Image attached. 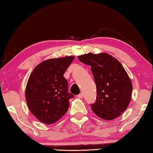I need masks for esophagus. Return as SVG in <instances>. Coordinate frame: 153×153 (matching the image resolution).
I'll return each mask as SVG.
<instances>
[{"label":"esophagus","instance_id":"obj_1","mask_svg":"<svg viewBox=\"0 0 153 153\" xmlns=\"http://www.w3.org/2000/svg\"><path fill=\"white\" fill-rule=\"evenodd\" d=\"M83 94H82V93H80V94H78V95H77V97H78V98H79V99H82V97H83Z\"/></svg>","mask_w":153,"mask_h":153}]
</instances>
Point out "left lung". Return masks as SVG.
I'll use <instances>...</instances> for the list:
<instances>
[{
    "mask_svg": "<svg viewBox=\"0 0 153 153\" xmlns=\"http://www.w3.org/2000/svg\"><path fill=\"white\" fill-rule=\"evenodd\" d=\"M79 60L91 67L97 86L93 112L99 118L114 120L121 115L131 101L132 84L127 73L118 60L106 53H88L77 56Z\"/></svg>",
    "mask_w": 153,
    "mask_h": 153,
    "instance_id": "left-lung-1",
    "label": "left lung"
}]
</instances>
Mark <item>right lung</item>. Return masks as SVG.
I'll list each match as a JSON object with an SVG mask.
<instances>
[{
  "mask_svg": "<svg viewBox=\"0 0 153 153\" xmlns=\"http://www.w3.org/2000/svg\"><path fill=\"white\" fill-rule=\"evenodd\" d=\"M75 57L45 60L36 67L26 84L25 97L30 112L45 124L57 122L67 112L70 99L68 82L63 75Z\"/></svg>",
  "mask_w": 153,
  "mask_h": 153,
  "instance_id": "add662e5",
  "label": "right lung"
}]
</instances>
